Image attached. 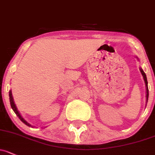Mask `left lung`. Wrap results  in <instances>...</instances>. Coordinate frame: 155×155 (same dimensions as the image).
Segmentation results:
<instances>
[{
    "label": "left lung",
    "instance_id": "8db88e82",
    "mask_svg": "<svg viewBox=\"0 0 155 155\" xmlns=\"http://www.w3.org/2000/svg\"><path fill=\"white\" fill-rule=\"evenodd\" d=\"M140 71L141 73H142L143 76V79H144V81H145V83H146V101L148 102V99H149V88H148V82H147V78H146V73H144V71H143L142 69H140Z\"/></svg>",
    "mask_w": 155,
    "mask_h": 155
}]
</instances>
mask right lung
I'll use <instances>...</instances> for the list:
<instances>
[{"label":"right lung","instance_id":"right-lung-1","mask_svg":"<svg viewBox=\"0 0 155 155\" xmlns=\"http://www.w3.org/2000/svg\"><path fill=\"white\" fill-rule=\"evenodd\" d=\"M9 102H10V105H11V107H12V110H14L15 113L16 114V115H17L18 117V118L20 119L23 122V123H24V124H26L27 125H28V126H31L30 124H29L28 123H27V121H25V120H24V118L21 116L20 113L18 112V110L17 107H16L15 105V102H14V100H13V97H12V91H9Z\"/></svg>","mask_w":155,"mask_h":155}]
</instances>
